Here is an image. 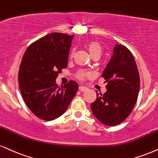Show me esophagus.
<instances>
[{
	"instance_id": "34e87169",
	"label": "esophagus",
	"mask_w": 158,
	"mask_h": 158,
	"mask_svg": "<svg viewBox=\"0 0 158 158\" xmlns=\"http://www.w3.org/2000/svg\"><path fill=\"white\" fill-rule=\"evenodd\" d=\"M79 90L81 91V92H84L87 90V88L86 87H84V86H79Z\"/></svg>"
}]
</instances>
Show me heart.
<instances>
[{
  "label": "heart",
  "instance_id": "b5f03b06",
  "mask_svg": "<svg viewBox=\"0 0 158 158\" xmlns=\"http://www.w3.org/2000/svg\"><path fill=\"white\" fill-rule=\"evenodd\" d=\"M87 47H88V50L89 51V53L91 54V56L92 57L94 56H101L102 52V45L99 43L97 41H90L89 42L88 44H87ZM74 53V50H73L70 54V57H73ZM91 75V73L89 72H86V71H83V70H81L79 71L77 74V77L81 81L84 80L85 77H89Z\"/></svg>",
  "mask_w": 158,
  "mask_h": 158
}]
</instances>
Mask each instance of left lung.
I'll return each mask as SVG.
<instances>
[{
	"label": "left lung",
	"mask_w": 158,
	"mask_h": 158,
	"mask_svg": "<svg viewBox=\"0 0 158 158\" xmlns=\"http://www.w3.org/2000/svg\"><path fill=\"white\" fill-rule=\"evenodd\" d=\"M102 77L108 83L104 94L97 93L91 104L93 114L102 124L115 126L128 117L135 106L140 88L135 61L128 48L116 44Z\"/></svg>",
	"instance_id": "1"
}]
</instances>
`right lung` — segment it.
Listing matches in <instances>:
<instances>
[{
    "instance_id": "obj_1",
    "label": "right lung",
    "mask_w": 158,
    "mask_h": 158,
    "mask_svg": "<svg viewBox=\"0 0 158 158\" xmlns=\"http://www.w3.org/2000/svg\"><path fill=\"white\" fill-rule=\"evenodd\" d=\"M73 36L52 33L36 40L25 50L18 81L25 104L35 116L51 121L66 111L78 89L75 81L58 86L56 80L67 67Z\"/></svg>"
}]
</instances>
